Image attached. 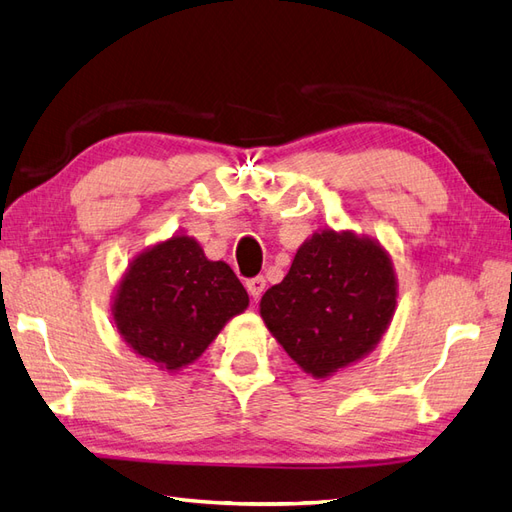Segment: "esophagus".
Returning <instances> with one entry per match:
<instances>
[{
    "label": "esophagus",
    "mask_w": 512,
    "mask_h": 512,
    "mask_svg": "<svg viewBox=\"0 0 512 512\" xmlns=\"http://www.w3.org/2000/svg\"><path fill=\"white\" fill-rule=\"evenodd\" d=\"M265 278L263 276H256V278H249L247 283H245V287H247V291H249V296L252 298H258V296H263V291H265Z\"/></svg>",
    "instance_id": "1"
}]
</instances>
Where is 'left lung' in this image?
<instances>
[{"instance_id": "1", "label": "left lung", "mask_w": 512, "mask_h": 512, "mask_svg": "<svg viewBox=\"0 0 512 512\" xmlns=\"http://www.w3.org/2000/svg\"><path fill=\"white\" fill-rule=\"evenodd\" d=\"M395 298L393 263L378 241L322 229L298 247L283 283L260 298V316L302 371L329 378L375 349Z\"/></svg>"}]
</instances>
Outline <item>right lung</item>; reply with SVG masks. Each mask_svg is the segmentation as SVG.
I'll list each match as a JSON object with an SVG mask.
<instances>
[{"mask_svg":"<svg viewBox=\"0 0 512 512\" xmlns=\"http://www.w3.org/2000/svg\"><path fill=\"white\" fill-rule=\"evenodd\" d=\"M249 296L223 260L190 236H172L132 260L114 294L121 338L163 371H179L210 347Z\"/></svg>","mask_w":512,"mask_h":512,"instance_id":"add662e5","label":"right lung"}]
</instances>
